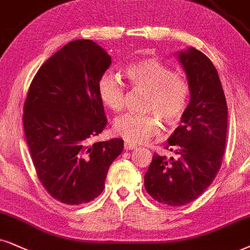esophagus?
<instances>
[{
  "mask_svg": "<svg viewBox=\"0 0 250 250\" xmlns=\"http://www.w3.org/2000/svg\"><path fill=\"white\" fill-rule=\"evenodd\" d=\"M137 147V145L135 143H131V142H125V150H134V148Z\"/></svg>",
  "mask_w": 250,
  "mask_h": 250,
  "instance_id": "obj_1",
  "label": "esophagus"
}]
</instances>
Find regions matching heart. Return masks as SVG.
Returning <instances> with one entry per match:
<instances>
[{
	"instance_id": "obj_1",
	"label": "heart",
	"mask_w": 250,
	"mask_h": 250,
	"mask_svg": "<svg viewBox=\"0 0 250 250\" xmlns=\"http://www.w3.org/2000/svg\"><path fill=\"white\" fill-rule=\"evenodd\" d=\"M125 74L132 86L148 91L144 103L146 113H127L116 119L113 125L116 135L131 143H144L160 130L159 119L167 127H175L181 121L190 97L185 78L154 58L129 63ZM98 94L104 105L114 112L125 107V86L112 71L100 76Z\"/></svg>"
}]
</instances>
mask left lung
Listing matches in <instances>:
<instances>
[{"instance_id":"1","label":"left lung","mask_w":250,"mask_h":250,"mask_svg":"<svg viewBox=\"0 0 250 250\" xmlns=\"http://www.w3.org/2000/svg\"><path fill=\"white\" fill-rule=\"evenodd\" d=\"M190 88L181 125L165 148L174 156L154 153L144 187L159 203L181 207L203 194L222 166L227 132V105L219 76L203 53L188 48L178 54Z\"/></svg>"}]
</instances>
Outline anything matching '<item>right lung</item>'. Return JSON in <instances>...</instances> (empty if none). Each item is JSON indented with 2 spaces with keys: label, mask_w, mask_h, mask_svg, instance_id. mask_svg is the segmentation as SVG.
<instances>
[{
  "label": "right lung",
  "mask_w": 250,
  "mask_h": 250,
  "mask_svg": "<svg viewBox=\"0 0 250 250\" xmlns=\"http://www.w3.org/2000/svg\"><path fill=\"white\" fill-rule=\"evenodd\" d=\"M110 63L92 40L71 41L41 65L28 88L25 138L40 182L61 203L98 197L123 150L121 138L90 143L107 125L98 81Z\"/></svg>",
  "instance_id": "1"
}]
</instances>
